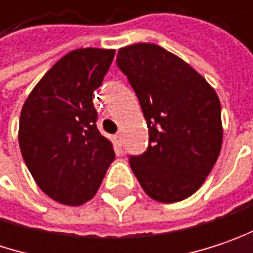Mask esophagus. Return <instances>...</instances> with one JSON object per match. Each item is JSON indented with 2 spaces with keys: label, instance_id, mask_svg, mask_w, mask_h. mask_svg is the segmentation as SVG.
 <instances>
[{
  "label": "esophagus",
  "instance_id": "1",
  "mask_svg": "<svg viewBox=\"0 0 253 253\" xmlns=\"http://www.w3.org/2000/svg\"><path fill=\"white\" fill-rule=\"evenodd\" d=\"M115 139H117V142L119 144V145H122V141H124V136H122V134L119 132V134H117L115 135Z\"/></svg>",
  "mask_w": 253,
  "mask_h": 253
}]
</instances>
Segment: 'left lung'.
I'll use <instances>...</instances> for the list:
<instances>
[{"instance_id":"obj_1","label":"left lung","mask_w":253,"mask_h":253,"mask_svg":"<svg viewBox=\"0 0 253 253\" xmlns=\"http://www.w3.org/2000/svg\"><path fill=\"white\" fill-rule=\"evenodd\" d=\"M117 64L135 90L150 134L147 151L129 158L132 171L160 203L187 199L202 187L220 154L217 93L189 63L157 44L122 47Z\"/></svg>"}]
</instances>
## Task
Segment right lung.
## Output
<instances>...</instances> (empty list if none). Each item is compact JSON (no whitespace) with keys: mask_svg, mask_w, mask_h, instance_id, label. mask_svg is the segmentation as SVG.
<instances>
[{"mask_svg":"<svg viewBox=\"0 0 253 253\" xmlns=\"http://www.w3.org/2000/svg\"><path fill=\"white\" fill-rule=\"evenodd\" d=\"M112 48H78L63 56L30 92L18 142L37 186L66 206L89 202L115 160L96 128L93 92L114 60Z\"/></svg>","mask_w":253,"mask_h":253,"instance_id":"1","label":"right lung"}]
</instances>
